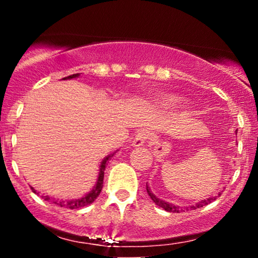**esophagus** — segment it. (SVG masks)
<instances>
[{"instance_id":"34e87169","label":"esophagus","mask_w":258,"mask_h":258,"mask_svg":"<svg viewBox=\"0 0 258 258\" xmlns=\"http://www.w3.org/2000/svg\"><path fill=\"white\" fill-rule=\"evenodd\" d=\"M148 139H149V132H148V131H139L137 135H136V137L133 138L131 146L135 147V148L142 147V146H144V144L147 143Z\"/></svg>"}]
</instances>
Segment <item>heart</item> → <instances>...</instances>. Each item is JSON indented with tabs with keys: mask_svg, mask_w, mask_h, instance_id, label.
Returning <instances> with one entry per match:
<instances>
[{
	"mask_svg": "<svg viewBox=\"0 0 258 258\" xmlns=\"http://www.w3.org/2000/svg\"><path fill=\"white\" fill-rule=\"evenodd\" d=\"M177 103H178V98H176V97H172V96L165 97V98L161 100V104L164 106H173L176 105Z\"/></svg>",
	"mask_w": 258,
	"mask_h": 258,
	"instance_id": "heart-1",
	"label": "heart"
}]
</instances>
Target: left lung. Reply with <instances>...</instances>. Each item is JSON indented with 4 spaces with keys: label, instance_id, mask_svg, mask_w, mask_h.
I'll use <instances>...</instances> for the list:
<instances>
[{
    "label": "left lung",
    "instance_id": "obj_1",
    "mask_svg": "<svg viewBox=\"0 0 258 258\" xmlns=\"http://www.w3.org/2000/svg\"><path fill=\"white\" fill-rule=\"evenodd\" d=\"M147 193L150 197V199H152L154 203L156 204V205L160 206V207H162V209H164V210H166L167 212H177V214H178V212H180V211H184V209H182V207L176 206V205H173V204L167 203V201H164V200L159 199L158 197H155V195L152 193V190H150V188H149V186H148V184H147ZM218 195H220V194H218ZM216 198H217V197H210L209 199L201 200V201H199V203L195 204V205L190 206V209H199V207L205 206V205H207V204L212 203V201L216 200ZM185 209L188 210L189 207H185Z\"/></svg>",
    "mask_w": 258,
    "mask_h": 258
}]
</instances>
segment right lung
Returning <instances> with one entry per match:
<instances>
[{
    "label": "right lung",
    "instance_id": "1",
    "mask_svg": "<svg viewBox=\"0 0 258 258\" xmlns=\"http://www.w3.org/2000/svg\"><path fill=\"white\" fill-rule=\"evenodd\" d=\"M80 74H74V75H70V76H67V78H64L63 80H70V79H76L79 78ZM114 155V153L110 154V155L105 156L104 159H103V161L100 162V166H99V173H98V178H97V182L96 184H94L93 189L90 191V193H87L86 195H84L82 198H80V199H72V200H59V199H52V198L49 197H41L43 198L44 200L47 201H52L53 204H55V205L60 206V207H67V209H80V207H84V206H87L90 205V204L93 203L94 200L98 198V195L100 194V191H102V188H103V179H104V171H105V166H106V161H108L109 159L111 158V156ZM31 190L34 191V193L38 194L36 190H35L34 188L31 186Z\"/></svg>",
    "mask_w": 258,
    "mask_h": 258
}]
</instances>
